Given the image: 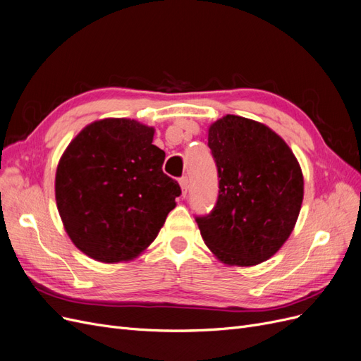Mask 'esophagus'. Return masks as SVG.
I'll use <instances>...</instances> for the list:
<instances>
[{
  "instance_id": "obj_1",
  "label": "esophagus",
  "mask_w": 361,
  "mask_h": 361,
  "mask_svg": "<svg viewBox=\"0 0 361 361\" xmlns=\"http://www.w3.org/2000/svg\"><path fill=\"white\" fill-rule=\"evenodd\" d=\"M180 185H181V192H183V196L188 195V190H189V178L188 177H181L180 178Z\"/></svg>"
}]
</instances>
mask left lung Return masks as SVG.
<instances>
[{
    "mask_svg": "<svg viewBox=\"0 0 361 361\" xmlns=\"http://www.w3.org/2000/svg\"><path fill=\"white\" fill-rule=\"evenodd\" d=\"M219 195L196 216L201 235L228 265L264 262L293 232L303 202V173L293 151L269 127L226 115L208 129Z\"/></svg>",
    "mask_w": 361,
    "mask_h": 361,
    "instance_id": "8db88e82",
    "label": "left lung"
}]
</instances>
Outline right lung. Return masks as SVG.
Returning a JSON list of instances; mask_svg holds the SVG:
<instances>
[{
  "label": "right lung",
  "instance_id": "add662e5",
  "mask_svg": "<svg viewBox=\"0 0 361 361\" xmlns=\"http://www.w3.org/2000/svg\"><path fill=\"white\" fill-rule=\"evenodd\" d=\"M154 129L108 118L87 126L58 164L55 197L75 246L100 262L129 261L157 237L180 184L161 171Z\"/></svg>",
  "mask_w": 361,
  "mask_h": 361
}]
</instances>
